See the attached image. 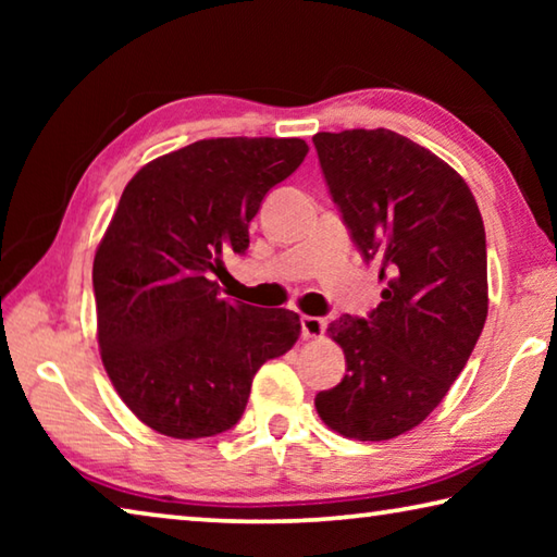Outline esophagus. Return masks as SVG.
<instances>
[{"label":"esophagus","instance_id":"obj_1","mask_svg":"<svg viewBox=\"0 0 557 557\" xmlns=\"http://www.w3.org/2000/svg\"><path fill=\"white\" fill-rule=\"evenodd\" d=\"M326 332V322L322 317H301V336L305 338H322Z\"/></svg>","mask_w":557,"mask_h":557}]
</instances>
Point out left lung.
<instances>
[{
	"instance_id": "left-lung-1",
	"label": "left lung",
	"mask_w": 557,
	"mask_h": 557,
	"mask_svg": "<svg viewBox=\"0 0 557 557\" xmlns=\"http://www.w3.org/2000/svg\"><path fill=\"white\" fill-rule=\"evenodd\" d=\"M312 143L351 240L385 285L369 317L329 324L346 375L314 405L338 435L393 440L437 408L482 334L484 221L465 178L398 132H319Z\"/></svg>"
}]
</instances>
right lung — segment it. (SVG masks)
Wrapping results in <instances>:
<instances>
[{"mask_svg":"<svg viewBox=\"0 0 557 557\" xmlns=\"http://www.w3.org/2000/svg\"><path fill=\"white\" fill-rule=\"evenodd\" d=\"M307 152L297 137L199 139L122 191L92 262L98 344L117 395L159 435L231 430L260 366L295 346V312L223 299L211 275L248 250L262 199Z\"/></svg>","mask_w":557,"mask_h":557,"instance_id":"add662e5","label":"right lung"}]
</instances>
